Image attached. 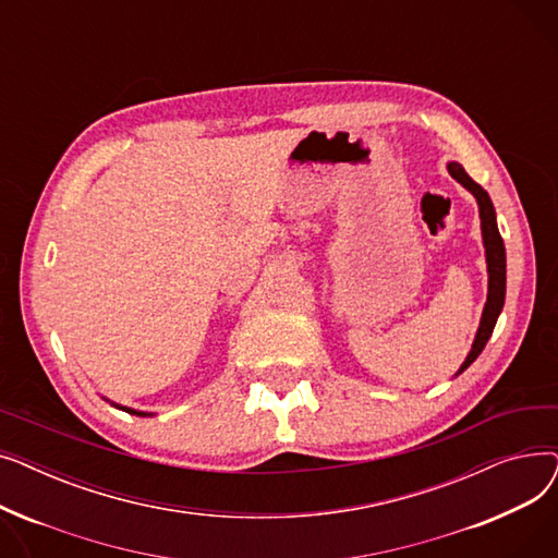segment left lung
<instances>
[{
  "instance_id": "1",
  "label": "left lung",
  "mask_w": 558,
  "mask_h": 558,
  "mask_svg": "<svg viewBox=\"0 0 558 558\" xmlns=\"http://www.w3.org/2000/svg\"><path fill=\"white\" fill-rule=\"evenodd\" d=\"M446 167H448L452 179L457 183H461L477 201L480 221H482V242H484V255H486V274H488V291H486L484 312L480 318V328L473 339L471 353L465 355L463 364L454 373V377H457L480 357L486 341L493 335L497 316L502 314L505 296H507V253H505V242L500 238V230H497V217H495V208H493V201H490L488 192L482 185H477L459 162L450 160Z\"/></svg>"
}]
</instances>
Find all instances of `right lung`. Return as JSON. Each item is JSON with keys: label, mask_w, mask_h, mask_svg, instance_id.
Returning <instances> with one entry per match:
<instances>
[{"label": "right lung", "mask_w": 558, "mask_h": 558, "mask_svg": "<svg viewBox=\"0 0 558 558\" xmlns=\"http://www.w3.org/2000/svg\"><path fill=\"white\" fill-rule=\"evenodd\" d=\"M106 402H110L112 407H117V409H122V412H126V414H133V416H156L154 412H140V409H133V407H126V404H117V402H112V400H108V398H104Z\"/></svg>", "instance_id": "1"}]
</instances>
